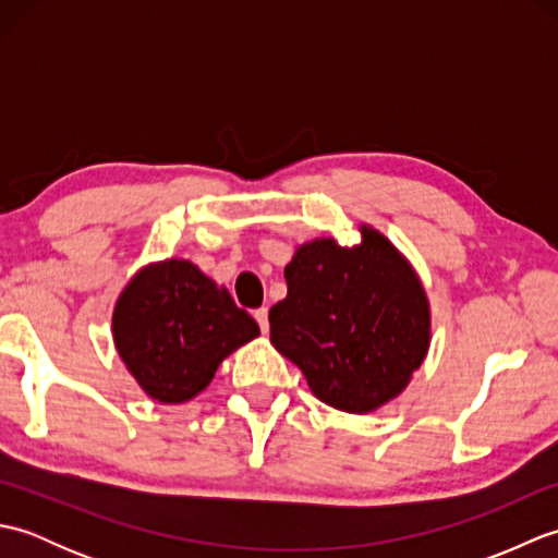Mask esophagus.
I'll return each instance as SVG.
<instances>
[{
	"mask_svg": "<svg viewBox=\"0 0 558 558\" xmlns=\"http://www.w3.org/2000/svg\"><path fill=\"white\" fill-rule=\"evenodd\" d=\"M254 318L258 322L260 330H264V333H268V306H260V310H256Z\"/></svg>",
	"mask_w": 558,
	"mask_h": 558,
	"instance_id": "1",
	"label": "esophagus"
}]
</instances>
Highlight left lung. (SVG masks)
I'll return each instance as SVG.
<instances>
[{
  "instance_id": "8db88e82",
  "label": "left lung",
  "mask_w": 558,
  "mask_h": 558,
  "mask_svg": "<svg viewBox=\"0 0 558 558\" xmlns=\"http://www.w3.org/2000/svg\"><path fill=\"white\" fill-rule=\"evenodd\" d=\"M362 242L302 244L286 266L288 298L268 312L270 342L326 405L366 414L398 398L432 342L429 300L393 242L362 225Z\"/></svg>"
}]
</instances>
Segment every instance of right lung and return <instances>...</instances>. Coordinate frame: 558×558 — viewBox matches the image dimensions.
I'll return each instance as SVG.
<instances>
[{
  "label": "right lung",
  "instance_id": "right-lung-1",
  "mask_svg": "<svg viewBox=\"0 0 558 558\" xmlns=\"http://www.w3.org/2000/svg\"><path fill=\"white\" fill-rule=\"evenodd\" d=\"M260 333L230 292L186 258L148 264L112 314L114 348L146 393L180 405L204 390L220 362Z\"/></svg>",
  "mask_w": 558,
  "mask_h": 558
}]
</instances>
